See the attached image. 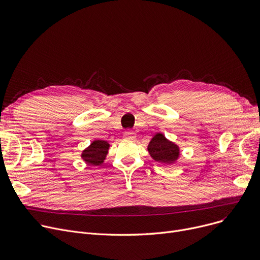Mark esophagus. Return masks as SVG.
Here are the masks:
<instances>
[{
	"mask_svg": "<svg viewBox=\"0 0 260 260\" xmlns=\"http://www.w3.org/2000/svg\"><path fill=\"white\" fill-rule=\"evenodd\" d=\"M124 138H125V139H128V140H135L136 134H135L133 131L127 129V131L124 132Z\"/></svg>",
	"mask_w": 260,
	"mask_h": 260,
	"instance_id": "1",
	"label": "esophagus"
}]
</instances>
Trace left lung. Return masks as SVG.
I'll use <instances>...</instances> for the list:
<instances>
[{"instance_id":"1","label":"left lung","mask_w":260,"mask_h":260,"mask_svg":"<svg viewBox=\"0 0 260 260\" xmlns=\"http://www.w3.org/2000/svg\"><path fill=\"white\" fill-rule=\"evenodd\" d=\"M147 149L149 155L155 161L167 163V165L175 162L179 157L178 146L169 141L162 134L154 136V138L147 146Z\"/></svg>"}]
</instances>
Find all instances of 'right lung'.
Instances as JSON below:
<instances>
[{
	"label": "right lung",
	"mask_w": 260,
	"mask_h": 260,
	"mask_svg": "<svg viewBox=\"0 0 260 260\" xmlns=\"http://www.w3.org/2000/svg\"><path fill=\"white\" fill-rule=\"evenodd\" d=\"M109 144L103 140L93 141L85 151L82 153V158L90 166H99L106 157Z\"/></svg>",
	"instance_id": "1"
}]
</instances>
